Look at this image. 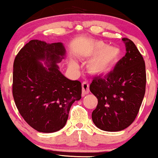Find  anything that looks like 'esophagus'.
<instances>
[{
	"label": "esophagus",
	"instance_id": "34e87169",
	"mask_svg": "<svg viewBox=\"0 0 158 158\" xmlns=\"http://www.w3.org/2000/svg\"><path fill=\"white\" fill-rule=\"evenodd\" d=\"M82 96H85V95L89 93V84L87 82H83L82 84Z\"/></svg>",
	"mask_w": 158,
	"mask_h": 158
}]
</instances>
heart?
<instances>
[{"label": "heart", "mask_w": 158, "mask_h": 158, "mask_svg": "<svg viewBox=\"0 0 158 158\" xmlns=\"http://www.w3.org/2000/svg\"><path fill=\"white\" fill-rule=\"evenodd\" d=\"M120 55L119 48L106 46L102 42L94 43L88 52V56H94L87 64L88 72L96 76L108 73L118 61ZM70 67L76 69L78 66L74 61H71Z\"/></svg>", "instance_id": "heart-1"}]
</instances>
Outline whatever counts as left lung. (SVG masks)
Instances as JSON below:
<instances>
[{
  "instance_id": "8db88e82",
  "label": "left lung",
  "mask_w": 158,
  "mask_h": 158,
  "mask_svg": "<svg viewBox=\"0 0 158 158\" xmlns=\"http://www.w3.org/2000/svg\"><path fill=\"white\" fill-rule=\"evenodd\" d=\"M126 54L114 70L103 77L96 76L90 91L98 98L92 120L100 130L120 131L129 127L137 115L145 92V64L136 45L123 38Z\"/></svg>"
}]
</instances>
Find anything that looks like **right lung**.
Listing matches in <instances>:
<instances>
[{"label": "right lung", "instance_id": "1", "mask_svg": "<svg viewBox=\"0 0 158 158\" xmlns=\"http://www.w3.org/2000/svg\"><path fill=\"white\" fill-rule=\"evenodd\" d=\"M65 53L63 43L32 40L14 60L15 106L26 122L39 132H56L64 127L71 106L82 98L81 82L65 77L57 65Z\"/></svg>", "mask_w": 158, "mask_h": 158}]
</instances>
